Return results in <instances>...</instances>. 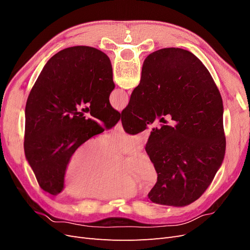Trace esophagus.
Here are the masks:
<instances>
[{"label":"esophagus","instance_id":"esophagus-1","mask_svg":"<svg viewBox=\"0 0 250 250\" xmlns=\"http://www.w3.org/2000/svg\"><path fill=\"white\" fill-rule=\"evenodd\" d=\"M116 130L118 132H122L123 131V126H122V123H121V121L116 125Z\"/></svg>","mask_w":250,"mask_h":250}]
</instances>
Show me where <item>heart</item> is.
<instances>
[{"label": "heart", "mask_w": 250, "mask_h": 250, "mask_svg": "<svg viewBox=\"0 0 250 250\" xmlns=\"http://www.w3.org/2000/svg\"><path fill=\"white\" fill-rule=\"evenodd\" d=\"M140 134L117 133L101 142L88 138L73 149L62 172L64 190L72 196L97 200L129 198L139 185L151 188L157 180L156 167L144 151H137L121 163L119 156L138 150Z\"/></svg>", "instance_id": "1"}]
</instances>
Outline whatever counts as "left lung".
I'll return each mask as SVG.
<instances>
[{
  "label": "left lung",
  "mask_w": 250,
  "mask_h": 250,
  "mask_svg": "<svg viewBox=\"0 0 250 250\" xmlns=\"http://www.w3.org/2000/svg\"><path fill=\"white\" fill-rule=\"evenodd\" d=\"M113 88L108 56L92 47L59 51L43 66L27 100L24 142L26 158L43 191L62 192L73 149L118 123L120 112L109 103ZM81 104L87 106L80 112Z\"/></svg>",
  "instance_id": "obj_1"
}]
</instances>
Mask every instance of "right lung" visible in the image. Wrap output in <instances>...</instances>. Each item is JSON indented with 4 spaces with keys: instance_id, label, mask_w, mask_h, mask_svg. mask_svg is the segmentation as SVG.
Listing matches in <instances>:
<instances>
[{
    "instance_id": "1",
    "label": "right lung",
    "mask_w": 250,
    "mask_h": 250,
    "mask_svg": "<svg viewBox=\"0 0 250 250\" xmlns=\"http://www.w3.org/2000/svg\"><path fill=\"white\" fill-rule=\"evenodd\" d=\"M121 116L132 131L171 118L153 128L146 144L157 171L151 201L185 207L206 192L223 162L226 141L221 95L197 57L179 48L151 53Z\"/></svg>"
}]
</instances>
